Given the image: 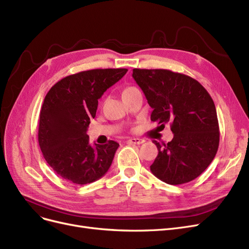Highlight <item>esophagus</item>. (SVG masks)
<instances>
[{
  "label": "esophagus",
  "instance_id": "1",
  "mask_svg": "<svg viewBox=\"0 0 249 249\" xmlns=\"http://www.w3.org/2000/svg\"><path fill=\"white\" fill-rule=\"evenodd\" d=\"M128 142H130V143H134V144H142V143H143L144 142V141L143 140H142V139H129L128 140Z\"/></svg>",
  "mask_w": 249,
  "mask_h": 249
}]
</instances>
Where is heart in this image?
<instances>
[{"instance_id":"1","label":"heart","mask_w":249,"mask_h":249,"mask_svg":"<svg viewBox=\"0 0 249 249\" xmlns=\"http://www.w3.org/2000/svg\"><path fill=\"white\" fill-rule=\"evenodd\" d=\"M135 89H137V88H135V87H126V88L123 90V93H126V92H130V91L135 90Z\"/></svg>"}]
</instances>
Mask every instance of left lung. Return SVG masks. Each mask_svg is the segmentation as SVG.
I'll return each instance as SVG.
<instances>
[{
	"mask_svg": "<svg viewBox=\"0 0 249 249\" xmlns=\"http://www.w3.org/2000/svg\"><path fill=\"white\" fill-rule=\"evenodd\" d=\"M136 81L153 108L151 120L160 127L169 123L173 139L157 145L151 165L155 177L169 185L198 178L214 159L219 127L213 98L200 83L169 70L133 69Z\"/></svg>",
	"mask_w": 249,
	"mask_h": 249,
	"instance_id": "left-lung-1",
	"label": "left lung"
}]
</instances>
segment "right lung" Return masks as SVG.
I'll list each match as a JSON object with an SVG mask.
<instances>
[{
	"label": "right lung",
	"instance_id": "obj_1",
	"mask_svg": "<svg viewBox=\"0 0 249 249\" xmlns=\"http://www.w3.org/2000/svg\"><path fill=\"white\" fill-rule=\"evenodd\" d=\"M127 69H96L70 75L46 94L40 112L38 141L49 166L76 185L104 177L119 143H89L87 128L95 117L98 99L127 72Z\"/></svg>",
	"mask_w": 249,
	"mask_h": 249
}]
</instances>
